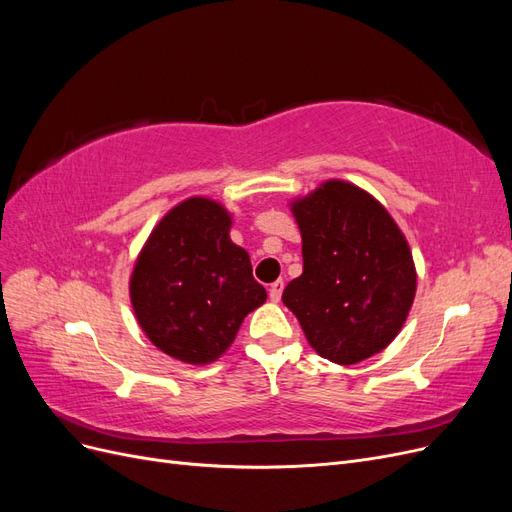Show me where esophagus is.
I'll list each match as a JSON object with an SVG mask.
<instances>
[{
	"label": "esophagus",
	"instance_id": "34e87169",
	"mask_svg": "<svg viewBox=\"0 0 512 512\" xmlns=\"http://www.w3.org/2000/svg\"><path fill=\"white\" fill-rule=\"evenodd\" d=\"M282 290H284V282H282V280L273 282L271 288H269V299H271L273 303L280 301V299H282Z\"/></svg>",
	"mask_w": 512,
	"mask_h": 512
}]
</instances>
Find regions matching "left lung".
<instances>
[{
	"label": "left lung",
	"mask_w": 512,
	"mask_h": 512,
	"mask_svg": "<svg viewBox=\"0 0 512 512\" xmlns=\"http://www.w3.org/2000/svg\"><path fill=\"white\" fill-rule=\"evenodd\" d=\"M303 241V273L282 294L322 359L354 365L404 327L416 267L404 232L382 203L344 179L290 200Z\"/></svg>",
	"instance_id": "left-lung-1"
}]
</instances>
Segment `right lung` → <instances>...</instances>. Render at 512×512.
I'll list each match as a JSON object with an SVG mask.
<instances>
[{"mask_svg":"<svg viewBox=\"0 0 512 512\" xmlns=\"http://www.w3.org/2000/svg\"><path fill=\"white\" fill-rule=\"evenodd\" d=\"M230 226L232 215L218 200L185 198L151 230L134 260L130 301L138 327L181 363L218 361L243 318L267 301Z\"/></svg>","mask_w":512,"mask_h":512,"instance_id":"obj_1","label":"right lung"}]
</instances>
